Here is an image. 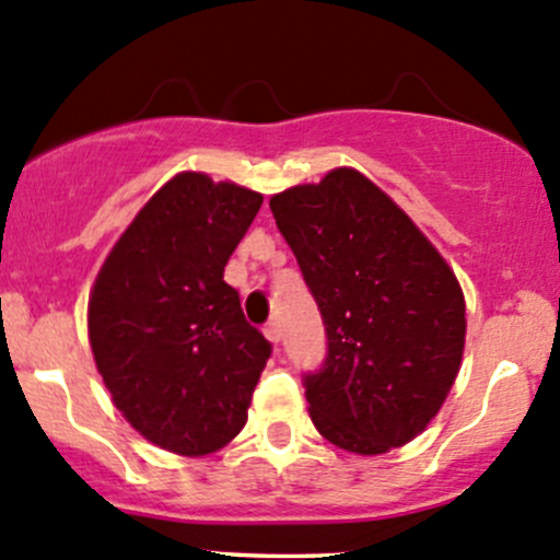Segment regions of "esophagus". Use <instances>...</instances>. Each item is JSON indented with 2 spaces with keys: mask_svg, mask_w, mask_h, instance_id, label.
Segmentation results:
<instances>
[{
  "mask_svg": "<svg viewBox=\"0 0 560 560\" xmlns=\"http://www.w3.org/2000/svg\"><path fill=\"white\" fill-rule=\"evenodd\" d=\"M265 338H268L273 346H279V340H281V325H279V322H268V325H265Z\"/></svg>",
  "mask_w": 560,
  "mask_h": 560,
  "instance_id": "obj_1",
  "label": "esophagus"
}]
</instances>
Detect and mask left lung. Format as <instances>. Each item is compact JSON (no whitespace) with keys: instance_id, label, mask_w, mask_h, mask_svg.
<instances>
[{"instance_id":"8db88e82","label":"left lung","mask_w":560,"mask_h":560,"mask_svg":"<svg viewBox=\"0 0 560 560\" xmlns=\"http://www.w3.org/2000/svg\"><path fill=\"white\" fill-rule=\"evenodd\" d=\"M319 305L327 357L305 373L308 413L338 448L375 456L438 416L464 354V295L408 214L354 168L270 198Z\"/></svg>"}]
</instances>
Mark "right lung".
Here are the masks:
<instances>
[{
	"label": "right lung",
	"mask_w": 560,
	"mask_h": 560,
	"mask_svg": "<svg viewBox=\"0 0 560 560\" xmlns=\"http://www.w3.org/2000/svg\"><path fill=\"white\" fill-rule=\"evenodd\" d=\"M262 196L182 172L120 235L88 300L115 408L150 443L203 456L244 429L270 343L244 319L225 265Z\"/></svg>",
	"instance_id": "obj_1"
}]
</instances>
